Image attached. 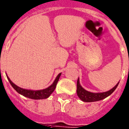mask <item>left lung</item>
Instances as JSON below:
<instances>
[{
	"mask_svg": "<svg viewBox=\"0 0 129 129\" xmlns=\"http://www.w3.org/2000/svg\"><path fill=\"white\" fill-rule=\"evenodd\" d=\"M119 83L114 87L113 88H112L108 91L103 92V93H91V92L86 91L85 89L83 88L79 83V79L78 78L77 81V96L79 97V99H81V101H84V102H94V101H100V100H102V99L109 96L116 89L119 85Z\"/></svg>",
	"mask_w": 129,
	"mask_h": 129,
	"instance_id": "left-lung-1",
	"label": "left lung"
}]
</instances>
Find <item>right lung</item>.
Listing matches in <instances>:
<instances>
[{"instance_id": "add662e5", "label": "right lung", "mask_w": 129, "mask_h": 129, "mask_svg": "<svg viewBox=\"0 0 129 129\" xmlns=\"http://www.w3.org/2000/svg\"><path fill=\"white\" fill-rule=\"evenodd\" d=\"M61 74V73H60V74H59L57 75V76L56 77L55 79L54 80V83H53L50 87H48V88L42 90H37V91L25 89H22L21 88V87H19L17 86L16 85L14 84L13 82H12V81L9 79V77L7 76V78H8L9 82H10V85L12 86V87H13L18 93L20 94V95L32 99H44L48 98V97L54 92Z\"/></svg>"}]
</instances>
